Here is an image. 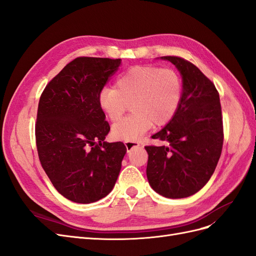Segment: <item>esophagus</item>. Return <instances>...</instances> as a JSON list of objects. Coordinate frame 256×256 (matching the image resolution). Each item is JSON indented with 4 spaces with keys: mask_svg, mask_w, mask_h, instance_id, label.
I'll list each match as a JSON object with an SVG mask.
<instances>
[{
    "mask_svg": "<svg viewBox=\"0 0 256 256\" xmlns=\"http://www.w3.org/2000/svg\"><path fill=\"white\" fill-rule=\"evenodd\" d=\"M125 145H126L127 152H130L131 150L134 148V147H138V146H140V144H138V142H132V141H126V142H125Z\"/></svg>",
    "mask_w": 256,
    "mask_h": 256,
    "instance_id": "obj_1",
    "label": "esophagus"
}]
</instances>
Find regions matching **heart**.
<instances>
[{
    "label": "heart",
    "instance_id": "heart-1",
    "mask_svg": "<svg viewBox=\"0 0 256 256\" xmlns=\"http://www.w3.org/2000/svg\"><path fill=\"white\" fill-rule=\"evenodd\" d=\"M182 96V78L174 69L134 66L118 76L114 88L102 90L99 104L110 120L116 122L130 104L132 113L114 124L112 136L118 140L136 141L152 125H166L180 106Z\"/></svg>",
    "mask_w": 256,
    "mask_h": 256
}]
</instances>
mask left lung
Masks as SVG:
<instances>
[{
  "instance_id": "1",
  "label": "left lung",
  "mask_w": 256,
  "mask_h": 256,
  "mask_svg": "<svg viewBox=\"0 0 256 256\" xmlns=\"http://www.w3.org/2000/svg\"><path fill=\"white\" fill-rule=\"evenodd\" d=\"M180 70L182 96L168 125L152 138L159 146H145L146 175L160 196L182 198L200 191L214 174L223 146V122L214 84L180 56H162Z\"/></svg>"
}]
</instances>
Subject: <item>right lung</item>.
<instances>
[{"instance_id":"right-lung-1","label":"right lung","mask_w":256,"mask_h":256,"mask_svg":"<svg viewBox=\"0 0 256 256\" xmlns=\"http://www.w3.org/2000/svg\"><path fill=\"white\" fill-rule=\"evenodd\" d=\"M120 58H76L47 84L35 124L42 168L54 188L74 203L106 196L127 152L122 142H104L110 125L99 95Z\"/></svg>"}]
</instances>
